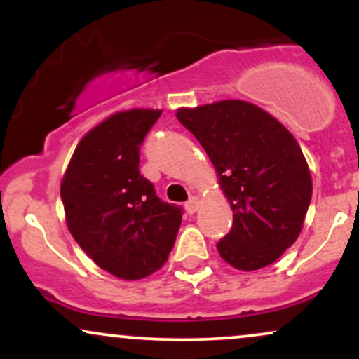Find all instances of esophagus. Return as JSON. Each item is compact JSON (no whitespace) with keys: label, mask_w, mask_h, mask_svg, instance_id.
Here are the masks:
<instances>
[{"label":"esophagus","mask_w":359,"mask_h":359,"mask_svg":"<svg viewBox=\"0 0 359 359\" xmlns=\"http://www.w3.org/2000/svg\"><path fill=\"white\" fill-rule=\"evenodd\" d=\"M185 209H187L189 214L196 212L197 209H199V199H197V197H191V199L185 203Z\"/></svg>","instance_id":"esophagus-1"}]
</instances>
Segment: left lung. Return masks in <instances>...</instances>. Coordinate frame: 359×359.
Returning <instances> with one entry per match:
<instances>
[{"label": "left lung", "mask_w": 359, "mask_h": 359, "mask_svg": "<svg viewBox=\"0 0 359 359\" xmlns=\"http://www.w3.org/2000/svg\"><path fill=\"white\" fill-rule=\"evenodd\" d=\"M177 119L199 140L231 204V231L217 243L221 258L245 271L273 263L299 238L312 197L297 140L246 101L179 109Z\"/></svg>", "instance_id": "8db88e82"}]
</instances>
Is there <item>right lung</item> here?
I'll return each instance as SVG.
<instances>
[{"instance_id": "add662e5", "label": "right lung", "mask_w": 359, "mask_h": 359, "mask_svg": "<svg viewBox=\"0 0 359 359\" xmlns=\"http://www.w3.org/2000/svg\"><path fill=\"white\" fill-rule=\"evenodd\" d=\"M162 111L116 113L89 131L60 184L69 231L97 266L123 280L167 262L182 208L156 196L140 174V147Z\"/></svg>"}]
</instances>
